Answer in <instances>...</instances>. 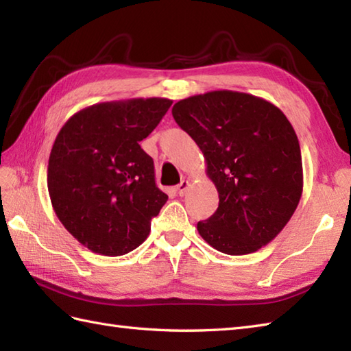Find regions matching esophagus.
I'll return each mask as SVG.
<instances>
[{
	"instance_id": "34e87169",
	"label": "esophagus",
	"mask_w": 351,
	"mask_h": 351,
	"mask_svg": "<svg viewBox=\"0 0 351 351\" xmlns=\"http://www.w3.org/2000/svg\"><path fill=\"white\" fill-rule=\"evenodd\" d=\"M189 181H181L180 184L176 185V191H178V195L180 196H184L185 195V191H187V189H189Z\"/></svg>"
}]
</instances>
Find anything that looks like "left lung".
<instances>
[{
	"label": "left lung",
	"instance_id": "8db88e82",
	"mask_svg": "<svg viewBox=\"0 0 351 351\" xmlns=\"http://www.w3.org/2000/svg\"><path fill=\"white\" fill-rule=\"evenodd\" d=\"M196 141L219 208L197 223L204 240L226 255H247L270 243L294 214L303 190L300 145L293 125L271 102L215 90L171 108Z\"/></svg>",
	"mask_w": 351,
	"mask_h": 351
}]
</instances>
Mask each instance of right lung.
Returning <instances> with one entry per match:
<instances>
[{
  "mask_svg": "<svg viewBox=\"0 0 351 351\" xmlns=\"http://www.w3.org/2000/svg\"><path fill=\"white\" fill-rule=\"evenodd\" d=\"M171 101L102 102L73 114L48 162V191L58 220L95 253L121 256L143 243L167 195L155 184L154 160L140 141Z\"/></svg>",
  "mask_w": 351,
  "mask_h": 351,
  "instance_id": "right-lung-1",
  "label": "right lung"
}]
</instances>
